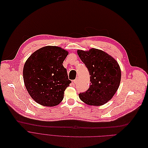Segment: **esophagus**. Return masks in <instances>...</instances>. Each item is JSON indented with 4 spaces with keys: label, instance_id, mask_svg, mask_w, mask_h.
Segmentation results:
<instances>
[{
    "label": "esophagus",
    "instance_id": "34e87169",
    "mask_svg": "<svg viewBox=\"0 0 148 148\" xmlns=\"http://www.w3.org/2000/svg\"><path fill=\"white\" fill-rule=\"evenodd\" d=\"M78 79H75V80L73 81V83H74V84H77V82H78Z\"/></svg>",
    "mask_w": 148,
    "mask_h": 148
}]
</instances>
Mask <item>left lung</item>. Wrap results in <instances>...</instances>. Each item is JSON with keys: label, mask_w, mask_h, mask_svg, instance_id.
I'll list each match as a JSON object with an SVG mask.
<instances>
[{"label": "left lung", "mask_w": 148, "mask_h": 148, "mask_svg": "<svg viewBox=\"0 0 148 148\" xmlns=\"http://www.w3.org/2000/svg\"><path fill=\"white\" fill-rule=\"evenodd\" d=\"M77 53L88 70L91 81L88 90L79 95L80 99L89 105H104L112 99L120 85V66L112 56L100 49H78Z\"/></svg>", "instance_id": "8db88e82"}]
</instances>
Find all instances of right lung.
I'll return each instance as SVG.
<instances>
[{"instance_id": "1", "label": "right lung", "mask_w": 148, "mask_h": 148, "mask_svg": "<svg viewBox=\"0 0 148 148\" xmlns=\"http://www.w3.org/2000/svg\"><path fill=\"white\" fill-rule=\"evenodd\" d=\"M69 52L61 47L46 46L32 53L23 69V81L28 93L37 103L54 107L63 99L71 81L62 65Z\"/></svg>"}]
</instances>
